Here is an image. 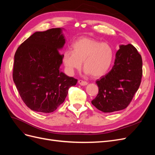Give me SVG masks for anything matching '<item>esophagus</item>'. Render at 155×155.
<instances>
[{
    "label": "esophagus",
    "instance_id": "obj_1",
    "mask_svg": "<svg viewBox=\"0 0 155 155\" xmlns=\"http://www.w3.org/2000/svg\"><path fill=\"white\" fill-rule=\"evenodd\" d=\"M78 83H79L80 85H81V86H85V85H87V84H88V83H87V81L81 80V79H80V80L78 81Z\"/></svg>",
    "mask_w": 155,
    "mask_h": 155
}]
</instances>
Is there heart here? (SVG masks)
<instances>
[{"label":"heart","instance_id":"obj_1","mask_svg":"<svg viewBox=\"0 0 155 155\" xmlns=\"http://www.w3.org/2000/svg\"><path fill=\"white\" fill-rule=\"evenodd\" d=\"M113 58L114 51L109 44L81 37L72 44V51L64 53L63 62L69 74L80 69L83 62L87 74L99 78L109 70Z\"/></svg>","mask_w":155,"mask_h":155}]
</instances>
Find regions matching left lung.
<instances>
[{
  "label": "left lung",
  "mask_w": 155,
  "mask_h": 155,
  "mask_svg": "<svg viewBox=\"0 0 155 155\" xmlns=\"http://www.w3.org/2000/svg\"><path fill=\"white\" fill-rule=\"evenodd\" d=\"M142 77L141 55L132 45H120L111 70L96 82L99 91L92 104L104 112L125 109L138 91Z\"/></svg>",
  "instance_id": "obj_1"
}]
</instances>
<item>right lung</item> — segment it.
I'll return each instance as SVG.
<instances>
[{
	"mask_svg": "<svg viewBox=\"0 0 155 155\" xmlns=\"http://www.w3.org/2000/svg\"><path fill=\"white\" fill-rule=\"evenodd\" d=\"M65 43L60 28L37 31L18 46L13 79L22 101L32 110L50 113L66 98L78 79L60 71Z\"/></svg>",
	"mask_w": 155,
	"mask_h": 155,
	"instance_id": "add662e5",
	"label": "right lung"
}]
</instances>
